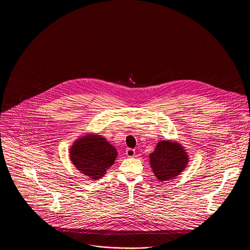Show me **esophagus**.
<instances>
[{
    "mask_svg": "<svg viewBox=\"0 0 250 250\" xmlns=\"http://www.w3.org/2000/svg\"><path fill=\"white\" fill-rule=\"evenodd\" d=\"M125 154H126V155H127L128 157H133V156H135V154H136V152H135V150H134V149H131V148H127V149L125 150Z\"/></svg>",
    "mask_w": 250,
    "mask_h": 250,
    "instance_id": "esophagus-1",
    "label": "esophagus"
}]
</instances>
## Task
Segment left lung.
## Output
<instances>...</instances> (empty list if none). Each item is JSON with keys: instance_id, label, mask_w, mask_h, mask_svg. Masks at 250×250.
<instances>
[{"instance_id": "obj_1", "label": "left lung", "mask_w": 250, "mask_h": 250, "mask_svg": "<svg viewBox=\"0 0 250 250\" xmlns=\"http://www.w3.org/2000/svg\"><path fill=\"white\" fill-rule=\"evenodd\" d=\"M188 164V155L176 142L161 141L150 154V165L155 177L161 182L174 179Z\"/></svg>"}]
</instances>
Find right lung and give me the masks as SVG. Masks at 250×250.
<instances>
[{"instance_id":"obj_1","label":"right lung","mask_w":250,"mask_h":250,"mask_svg":"<svg viewBox=\"0 0 250 250\" xmlns=\"http://www.w3.org/2000/svg\"><path fill=\"white\" fill-rule=\"evenodd\" d=\"M69 154L78 170L91 180H98L113 165L117 150L102 136L87 134L73 143Z\"/></svg>"}]
</instances>
